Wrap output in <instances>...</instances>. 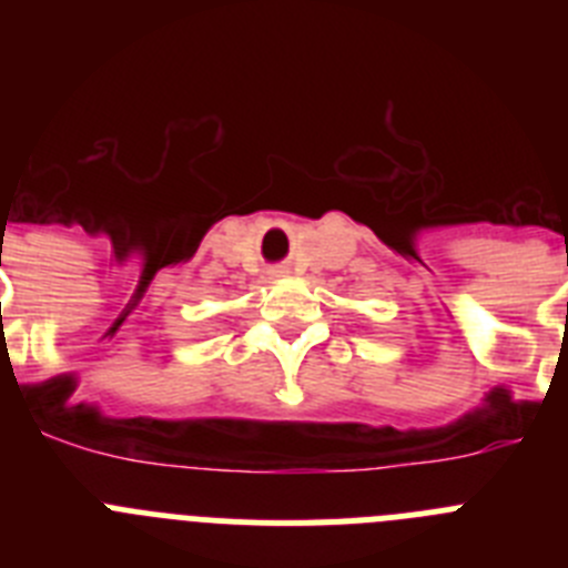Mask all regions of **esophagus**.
Instances as JSON below:
<instances>
[{"label": "esophagus", "instance_id": "esophagus-1", "mask_svg": "<svg viewBox=\"0 0 568 568\" xmlns=\"http://www.w3.org/2000/svg\"><path fill=\"white\" fill-rule=\"evenodd\" d=\"M270 275H273V278H281V275H287V267H273Z\"/></svg>", "mask_w": 568, "mask_h": 568}]
</instances>
